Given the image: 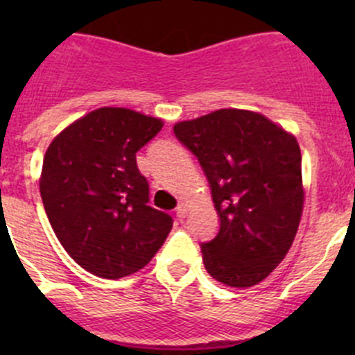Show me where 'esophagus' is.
I'll use <instances>...</instances> for the list:
<instances>
[{"label":"esophagus","instance_id":"34e87169","mask_svg":"<svg viewBox=\"0 0 355 355\" xmlns=\"http://www.w3.org/2000/svg\"><path fill=\"white\" fill-rule=\"evenodd\" d=\"M175 214H177L178 220L182 221L185 218V214H187V206H185V204H178L177 209H175Z\"/></svg>","mask_w":355,"mask_h":355}]
</instances>
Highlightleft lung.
<instances>
[{"label": "left lung", "mask_w": 355, "mask_h": 355, "mask_svg": "<svg viewBox=\"0 0 355 355\" xmlns=\"http://www.w3.org/2000/svg\"><path fill=\"white\" fill-rule=\"evenodd\" d=\"M198 157L220 216L216 237L200 244L214 280L245 288L263 282L287 256L304 206L295 137L266 116L218 110L173 127Z\"/></svg>", "instance_id": "8db88e82"}]
</instances>
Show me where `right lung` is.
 <instances>
[{
	"instance_id": "1",
	"label": "right lung",
	"mask_w": 355,
	"mask_h": 355,
	"mask_svg": "<svg viewBox=\"0 0 355 355\" xmlns=\"http://www.w3.org/2000/svg\"><path fill=\"white\" fill-rule=\"evenodd\" d=\"M163 121L127 108H99L49 144L39 187L60 244L96 277L116 280L144 268L173 220L149 206L135 153Z\"/></svg>"
}]
</instances>
